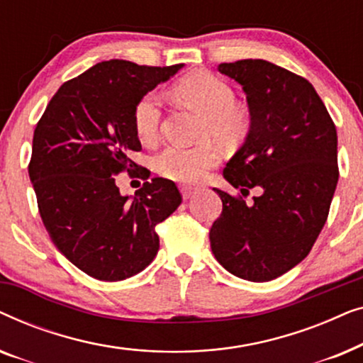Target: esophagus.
<instances>
[{"instance_id":"1","label":"esophagus","mask_w":363,"mask_h":363,"mask_svg":"<svg viewBox=\"0 0 363 363\" xmlns=\"http://www.w3.org/2000/svg\"><path fill=\"white\" fill-rule=\"evenodd\" d=\"M180 191H182L183 200H190V198L196 193L195 188H191V186H185V185H182V186H180Z\"/></svg>"}]
</instances>
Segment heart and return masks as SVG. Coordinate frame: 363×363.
Wrapping results in <instances>:
<instances>
[{
    "label": "heart",
    "mask_w": 363,
    "mask_h": 363,
    "mask_svg": "<svg viewBox=\"0 0 363 363\" xmlns=\"http://www.w3.org/2000/svg\"><path fill=\"white\" fill-rule=\"evenodd\" d=\"M173 94L193 111L201 113L195 147L170 145L153 160L155 170L168 180L195 183L216 165L218 152L205 138L228 145L241 138L250 125L246 108L235 102V91L225 79L211 72H193L173 87ZM162 104L155 94H145L133 108V128L142 143H153L160 135Z\"/></svg>",
    "instance_id": "b5f03b06"
}]
</instances>
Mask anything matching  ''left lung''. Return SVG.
I'll list each match as a JSON object with an SVG mask.
<instances>
[{
  "label": "left lung",
  "instance_id": "left-lung-1",
  "mask_svg": "<svg viewBox=\"0 0 363 363\" xmlns=\"http://www.w3.org/2000/svg\"><path fill=\"white\" fill-rule=\"evenodd\" d=\"M241 84L251 125L223 175L243 196L213 188L223 211L210 230L218 262L241 279H276L299 264L325 225L339 182L337 130L307 79L262 59L223 62Z\"/></svg>",
  "mask_w": 363,
  "mask_h": 363
}]
</instances>
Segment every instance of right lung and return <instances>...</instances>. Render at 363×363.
Masks as SVG:
<instances>
[{
  "instance_id": "right-lung-1",
  "label": "right lung",
  "mask_w": 363,
  "mask_h": 363,
  "mask_svg": "<svg viewBox=\"0 0 363 363\" xmlns=\"http://www.w3.org/2000/svg\"><path fill=\"white\" fill-rule=\"evenodd\" d=\"M182 67L99 62L59 87L34 130L28 170L41 220L57 250L99 281L145 269L160 247L155 226L182 203L167 178L145 182L135 196L121 195L113 178L138 167L128 158L142 150L137 102ZM145 170L133 175L147 180Z\"/></svg>"
}]
</instances>
